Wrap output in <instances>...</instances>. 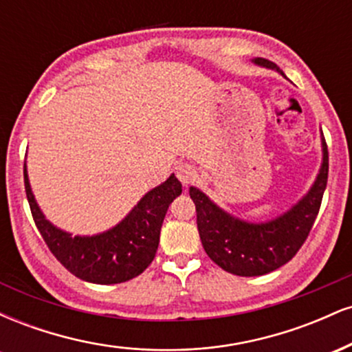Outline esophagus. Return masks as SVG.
<instances>
[{
  "label": "esophagus",
  "mask_w": 352,
  "mask_h": 352,
  "mask_svg": "<svg viewBox=\"0 0 352 352\" xmlns=\"http://www.w3.org/2000/svg\"><path fill=\"white\" fill-rule=\"evenodd\" d=\"M175 173L177 179H179L184 185H190L197 177V168L193 167L192 164L188 162H182L175 167Z\"/></svg>",
  "instance_id": "obj_1"
}]
</instances>
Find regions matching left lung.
Here are the masks:
<instances>
[{
    "mask_svg": "<svg viewBox=\"0 0 352 352\" xmlns=\"http://www.w3.org/2000/svg\"><path fill=\"white\" fill-rule=\"evenodd\" d=\"M254 63L283 74L272 60L256 58ZM328 145L322 135V165L308 195L285 215L268 223L238 220L218 208L199 188L190 187V197L197 208L200 240L210 260L238 276H261L288 263L300 252L313 228L328 184Z\"/></svg>",
    "mask_w": 352,
    "mask_h": 352,
    "instance_id": "obj_1",
    "label": "left lung"
}]
</instances>
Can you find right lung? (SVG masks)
Listing matches in <instances>:
<instances>
[{
    "label": "right lung",
    "mask_w": 352,
    "mask_h": 352,
    "mask_svg": "<svg viewBox=\"0 0 352 352\" xmlns=\"http://www.w3.org/2000/svg\"><path fill=\"white\" fill-rule=\"evenodd\" d=\"M24 188L36 227L51 253L74 276L98 285L129 281L152 263L168 205L182 193L179 179L170 175L152 188L117 227L96 236H71L44 218L31 192L26 165Z\"/></svg>",
    "instance_id": "obj_1"
}]
</instances>
